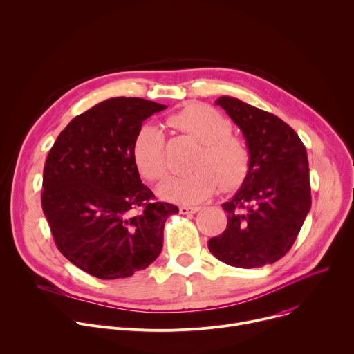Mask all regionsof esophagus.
Segmentation results:
<instances>
[{
  "label": "esophagus",
  "instance_id": "obj_1",
  "mask_svg": "<svg viewBox=\"0 0 354 354\" xmlns=\"http://www.w3.org/2000/svg\"><path fill=\"white\" fill-rule=\"evenodd\" d=\"M200 210V207H190V206H180L179 212L180 214H194Z\"/></svg>",
  "mask_w": 354,
  "mask_h": 354
}]
</instances>
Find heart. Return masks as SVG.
Instances as JSON below:
<instances>
[{"label":"heart","mask_w":354,"mask_h":354,"mask_svg":"<svg viewBox=\"0 0 354 354\" xmlns=\"http://www.w3.org/2000/svg\"><path fill=\"white\" fill-rule=\"evenodd\" d=\"M168 123L201 142L193 172L165 180L158 193L162 198L180 205H194L212 196L220 186L238 187L250 167L246 142L231 134V123L213 108L189 105L169 118ZM138 171L148 180H161L168 174L165 136L160 127L142 126L133 144Z\"/></svg>","instance_id":"heart-1"}]
</instances>
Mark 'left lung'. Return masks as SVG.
Returning <instances> with one entry per match:
<instances>
[{"mask_svg":"<svg viewBox=\"0 0 354 354\" xmlns=\"http://www.w3.org/2000/svg\"><path fill=\"white\" fill-rule=\"evenodd\" d=\"M242 131L250 153L249 172L223 205L225 231L209 249L235 268H262L283 258L311 209L307 149L280 118L231 96L216 100Z\"/></svg>","mask_w":354,"mask_h":354,"instance_id":"1","label":"left lung"}]
</instances>
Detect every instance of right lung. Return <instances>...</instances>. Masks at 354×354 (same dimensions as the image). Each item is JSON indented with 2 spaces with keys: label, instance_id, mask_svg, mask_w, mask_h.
Returning a JSON list of instances; mask_svg holds the SVG:
<instances>
[{
  "label": "right lung",
  "instance_id": "right-lung-1",
  "mask_svg": "<svg viewBox=\"0 0 354 354\" xmlns=\"http://www.w3.org/2000/svg\"><path fill=\"white\" fill-rule=\"evenodd\" d=\"M165 105L111 97L74 118L43 171L41 209L62 254L104 280L124 279L161 254L164 225L179 209L156 201L140 179L133 144Z\"/></svg>",
  "mask_w": 354,
  "mask_h": 354
}]
</instances>
